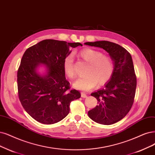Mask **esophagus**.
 Here are the masks:
<instances>
[{"mask_svg":"<svg viewBox=\"0 0 155 155\" xmlns=\"http://www.w3.org/2000/svg\"><path fill=\"white\" fill-rule=\"evenodd\" d=\"M81 97H82V98H87V94L82 92V93H81Z\"/></svg>","mask_w":155,"mask_h":155,"instance_id":"obj_1","label":"esophagus"}]
</instances>
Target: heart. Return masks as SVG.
<instances>
[{
	"label": "heart",
	"instance_id": "b5f03b06",
	"mask_svg": "<svg viewBox=\"0 0 155 155\" xmlns=\"http://www.w3.org/2000/svg\"><path fill=\"white\" fill-rule=\"evenodd\" d=\"M82 58L89 63L85 71L86 75L78 78L73 84V87L82 91H89L94 89L97 84L104 86L112 78L115 67L111 58L100 51L91 48H85L79 52ZM63 71L71 79L75 76L73 55L70 54L64 59Z\"/></svg>",
	"mask_w": 155,
	"mask_h": 155
}]
</instances>
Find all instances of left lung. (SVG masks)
Instances as JSON below:
<instances>
[{
	"label": "left lung",
	"instance_id": "left-lung-1",
	"mask_svg": "<svg viewBox=\"0 0 155 155\" xmlns=\"http://www.w3.org/2000/svg\"><path fill=\"white\" fill-rule=\"evenodd\" d=\"M85 45L104 49L114 61L115 71L111 81L105 87L91 95L98 105L88 112L94 121L105 125L118 122L124 117L133 105L137 77L131 56L118 44L107 41L87 42Z\"/></svg>",
	"mask_w": 155,
	"mask_h": 155
}]
</instances>
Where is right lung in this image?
Masks as SVG:
<instances>
[{
  "instance_id": "obj_1",
  "label": "right lung",
  "mask_w": 155,
  "mask_h": 155,
  "mask_svg": "<svg viewBox=\"0 0 155 155\" xmlns=\"http://www.w3.org/2000/svg\"><path fill=\"white\" fill-rule=\"evenodd\" d=\"M82 46L45 39L26 50L17 72L18 93L25 110L37 121L46 124L61 121L70 112V103L81 98V93L71 89L62 64L71 53L70 48ZM47 66L41 76L36 71L39 64Z\"/></svg>"
}]
</instances>
